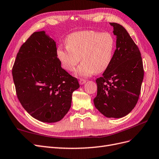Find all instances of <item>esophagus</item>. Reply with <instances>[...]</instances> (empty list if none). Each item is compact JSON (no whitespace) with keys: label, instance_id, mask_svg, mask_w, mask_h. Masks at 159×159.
Segmentation results:
<instances>
[{"label":"esophagus","instance_id":"obj_1","mask_svg":"<svg viewBox=\"0 0 159 159\" xmlns=\"http://www.w3.org/2000/svg\"><path fill=\"white\" fill-rule=\"evenodd\" d=\"M80 85H83V84H84L85 82H86V80H84V79H81L80 80Z\"/></svg>","mask_w":159,"mask_h":159}]
</instances>
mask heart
<instances>
[{
	"label": "heart",
	"instance_id": "heart-1",
	"mask_svg": "<svg viewBox=\"0 0 159 159\" xmlns=\"http://www.w3.org/2000/svg\"><path fill=\"white\" fill-rule=\"evenodd\" d=\"M66 47H60L57 56L63 68L74 71L79 64L75 74L89 77L104 71L111 63L115 48V40L109 32L100 33L84 30L70 34L66 40Z\"/></svg>",
	"mask_w": 159,
	"mask_h": 159
}]
</instances>
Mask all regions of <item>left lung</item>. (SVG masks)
Segmentation results:
<instances>
[{
  "mask_svg": "<svg viewBox=\"0 0 159 159\" xmlns=\"http://www.w3.org/2000/svg\"><path fill=\"white\" fill-rule=\"evenodd\" d=\"M116 36V50L111 63L96 80L95 107L108 118H121L135 107L144 77L143 61L137 46L123 26L110 22Z\"/></svg>",
  "mask_w": 159,
  "mask_h": 159,
  "instance_id": "left-lung-1",
  "label": "left lung"
}]
</instances>
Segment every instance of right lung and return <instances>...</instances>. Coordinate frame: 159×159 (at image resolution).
<instances>
[{"instance_id":"add662e5","label":"right lung","mask_w":159,"mask_h":159,"mask_svg":"<svg viewBox=\"0 0 159 159\" xmlns=\"http://www.w3.org/2000/svg\"><path fill=\"white\" fill-rule=\"evenodd\" d=\"M17 97L31 116L60 121L71 107L78 81L61 67L56 42L45 31L34 32L19 50L12 68Z\"/></svg>"}]
</instances>
